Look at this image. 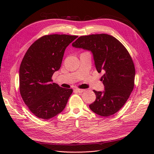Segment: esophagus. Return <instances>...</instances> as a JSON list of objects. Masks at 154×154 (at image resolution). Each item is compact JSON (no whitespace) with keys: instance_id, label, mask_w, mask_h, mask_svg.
<instances>
[{"instance_id":"esophagus-1","label":"esophagus","mask_w":154,"mask_h":154,"mask_svg":"<svg viewBox=\"0 0 154 154\" xmlns=\"http://www.w3.org/2000/svg\"><path fill=\"white\" fill-rule=\"evenodd\" d=\"M84 91H85L84 89H80V88H75V91L78 92V93H82Z\"/></svg>"}]
</instances>
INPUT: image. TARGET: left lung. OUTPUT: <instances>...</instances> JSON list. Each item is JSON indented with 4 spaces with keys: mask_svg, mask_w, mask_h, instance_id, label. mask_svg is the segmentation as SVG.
Listing matches in <instances>:
<instances>
[{
    "mask_svg": "<svg viewBox=\"0 0 154 154\" xmlns=\"http://www.w3.org/2000/svg\"><path fill=\"white\" fill-rule=\"evenodd\" d=\"M72 45L91 51L97 71L104 73L101 80L105 90L93 91L96 98L89 108L103 117L114 114L125 104L134 87L136 71L128 51L107 34L82 36Z\"/></svg>",
    "mask_w": 154,
    "mask_h": 154,
    "instance_id": "obj_1",
    "label": "left lung"
}]
</instances>
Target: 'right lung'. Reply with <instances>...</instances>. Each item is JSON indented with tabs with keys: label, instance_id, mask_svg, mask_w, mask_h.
Instances as JSON below:
<instances>
[{
	"label": "right lung",
	"instance_id": "1",
	"mask_svg": "<svg viewBox=\"0 0 154 154\" xmlns=\"http://www.w3.org/2000/svg\"><path fill=\"white\" fill-rule=\"evenodd\" d=\"M78 37L50 35L41 37L25 54L19 69L20 92L29 110L37 117L49 119L66 107L72 88L53 83L52 76L58 71L65 50Z\"/></svg>",
	"mask_w": 154,
	"mask_h": 154
}]
</instances>
